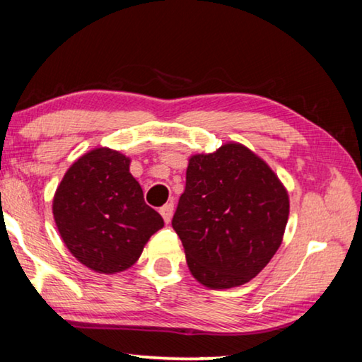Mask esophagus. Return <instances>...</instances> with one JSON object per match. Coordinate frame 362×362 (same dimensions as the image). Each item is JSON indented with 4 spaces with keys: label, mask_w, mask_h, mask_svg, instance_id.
Wrapping results in <instances>:
<instances>
[{
    "label": "esophagus",
    "mask_w": 362,
    "mask_h": 362,
    "mask_svg": "<svg viewBox=\"0 0 362 362\" xmlns=\"http://www.w3.org/2000/svg\"><path fill=\"white\" fill-rule=\"evenodd\" d=\"M160 216H163V219L165 223H169L172 221V214H174V203H165L163 208L159 209Z\"/></svg>",
    "instance_id": "esophagus-1"
}]
</instances>
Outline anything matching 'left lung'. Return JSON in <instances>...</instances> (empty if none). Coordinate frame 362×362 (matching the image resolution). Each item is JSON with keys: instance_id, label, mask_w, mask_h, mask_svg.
<instances>
[{"instance_id": "left-lung-1", "label": "left lung", "mask_w": 362, "mask_h": 362, "mask_svg": "<svg viewBox=\"0 0 362 362\" xmlns=\"http://www.w3.org/2000/svg\"><path fill=\"white\" fill-rule=\"evenodd\" d=\"M288 192L242 143L188 159L185 192L172 219L188 269L199 284L226 290L255 279L282 245Z\"/></svg>"}]
</instances>
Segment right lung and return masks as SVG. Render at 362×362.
Here are the masks:
<instances>
[{
	"instance_id": "obj_1",
	"label": "right lung",
	"mask_w": 362,
	"mask_h": 362,
	"mask_svg": "<svg viewBox=\"0 0 362 362\" xmlns=\"http://www.w3.org/2000/svg\"><path fill=\"white\" fill-rule=\"evenodd\" d=\"M53 216L71 255L98 274L134 266L151 235L164 227L130 174V158L106 146L67 169L56 188Z\"/></svg>"
}]
</instances>
